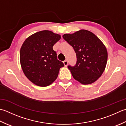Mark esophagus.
I'll list each match as a JSON object with an SVG mask.
<instances>
[{"mask_svg": "<svg viewBox=\"0 0 126 126\" xmlns=\"http://www.w3.org/2000/svg\"><path fill=\"white\" fill-rule=\"evenodd\" d=\"M63 63L64 65H65V67L67 66V65H68V61H67V60H65V61H63Z\"/></svg>", "mask_w": 126, "mask_h": 126, "instance_id": "obj_1", "label": "esophagus"}]
</instances>
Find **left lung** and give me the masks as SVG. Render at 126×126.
<instances>
[{
    "instance_id": "1",
    "label": "left lung",
    "mask_w": 126,
    "mask_h": 126,
    "mask_svg": "<svg viewBox=\"0 0 126 126\" xmlns=\"http://www.w3.org/2000/svg\"><path fill=\"white\" fill-rule=\"evenodd\" d=\"M64 40L76 53V65L68 66L73 77L83 85L94 83L106 68L108 52L101 40L89 30L81 29L73 34H65Z\"/></svg>"
}]
</instances>
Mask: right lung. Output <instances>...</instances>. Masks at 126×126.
<instances>
[{
	"mask_svg": "<svg viewBox=\"0 0 126 126\" xmlns=\"http://www.w3.org/2000/svg\"><path fill=\"white\" fill-rule=\"evenodd\" d=\"M61 35L49 30H42L29 36L20 49V63L25 76L36 85H49L58 77L64 66L58 60L53 46Z\"/></svg>",
	"mask_w": 126,
	"mask_h": 126,
	"instance_id": "add662e5",
	"label": "right lung"
}]
</instances>
